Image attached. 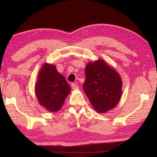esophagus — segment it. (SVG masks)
<instances>
[{
  "label": "esophagus",
  "mask_w": 157,
  "mask_h": 157,
  "mask_svg": "<svg viewBox=\"0 0 157 157\" xmlns=\"http://www.w3.org/2000/svg\"><path fill=\"white\" fill-rule=\"evenodd\" d=\"M71 87H72L73 90H78V86L75 83H73L71 84Z\"/></svg>",
  "instance_id": "esophagus-1"
}]
</instances>
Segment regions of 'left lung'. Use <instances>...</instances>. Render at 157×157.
Returning <instances> with one entry per match:
<instances>
[{"label": "left lung", "mask_w": 157, "mask_h": 157, "mask_svg": "<svg viewBox=\"0 0 157 157\" xmlns=\"http://www.w3.org/2000/svg\"><path fill=\"white\" fill-rule=\"evenodd\" d=\"M83 89L95 110L105 113L115 107L122 96L120 75L103 59L90 62L85 68Z\"/></svg>", "instance_id": "obj_1"}]
</instances>
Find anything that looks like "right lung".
<instances>
[{
    "instance_id": "right-lung-1",
    "label": "right lung",
    "mask_w": 157,
    "mask_h": 157,
    "mask_svg": "<svg viewBox=\"0 0 157 157\" xmlns=\"http://www.w3.org/2000/svg\"><path fill=\"white\" fill-rule=\"evenodd\" d=\"M35 90L40 105L48 111L54 113L62 107L71 87L55 65L45 63L40 69Z\"/></svg>"
}]
</instances>
